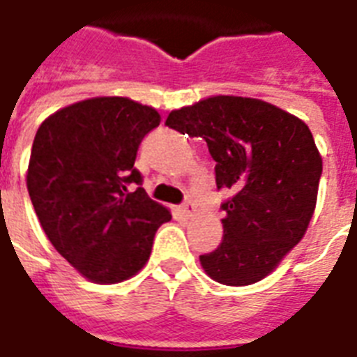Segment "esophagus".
Returning a JSON list of instances; mask_svg holds the SVG:
<instances>
[{
  "label": "esophagus",
  "instance_id": "1",
  "mask_svg": "<svg viewBox=\"0 0 357 357\" xmlns=\"http://www.w3.org/2000/svg\"><path fill=\"white\" fill-rule=\"evenodd\" d=\"M181 213H183L185 217H192V215H195V213H196L195 202H192V200L185 202L183 206H181Z\"/></svg>",
  "mask_w": 357,
  "mask_h": 357
}]
</instances>
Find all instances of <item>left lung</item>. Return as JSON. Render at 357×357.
I'll return each mask as SVG.
<instances>
[{"label": "left lung", "instance_id": "1", "mask_svg": "<svg viewBox=\"0 0 357 357\" xmlns=\"http://www.w3.org/2000/svg\"><path fill=\"white\" fill-rule=\"evenodd\" d=\"M168 128L202 137L217 161L224 202V238L200 255L202 268L224 285H252L276 268L302 241L317 206L322 174L310 128L268 102L211 96L176 109Z\"/></svg>", "mask_w": 357, "mask_h": 357}]
</instances>
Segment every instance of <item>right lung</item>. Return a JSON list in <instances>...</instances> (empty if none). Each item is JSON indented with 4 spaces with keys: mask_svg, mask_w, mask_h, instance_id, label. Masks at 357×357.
<instances>
[{
    "mask_svg": "<svg viewBox=\"0 0 357 357\" xmlns=\"http://www.w3.org/2000/svg\"><path fill=\"white\" fill-rule=\"evenodd\" d=\"M161 116L122 96L72 103L36 131L27 190L53 248L94 283H119L148 263L157 228L172 215L148 198L133 167Z\"/></svg>",
    "mask_w": 357,
    "mask_h": 357,
    "instance_id": "add662e5",
    "label": "right lung"
}]
</instances>
